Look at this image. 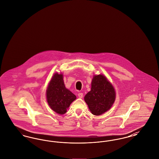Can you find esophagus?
Wrapping results in <instances>:
<instances>
[{"label": "esophagus", "mask_w": 159, "mask_h": 159, "mask_svg": "<svg viewBox=\"0 0 159 159\" xmlns=\"http://www.w3.org/2000/svg\"><path fill=\"white\" fill-rule=\"evenodd\" d=\"M83 94L82 93H78V97H79V98H82V97H83Z\"/></svg>", "instance_id": "esophagus-1"}]
</instances>
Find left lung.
<instances>
[{"label":"left lung","instance_id":"obj_1","mask_svg":"<svg viewBox=\"0 0 159 159\" xmlns=\"http://www.w3.org/2000/svg\"><path fill=\"white\" fill-rule=\"evenodd\" d=\"M116 99L113 86L106 76L95 75L91 83V91L84 97L92 114L99 116L110 109Z\"/></svg>","mask_w":159,"mask_h":159}]
</instances>
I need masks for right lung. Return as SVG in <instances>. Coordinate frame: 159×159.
Segmentation results:
<instances>
[{
    "instance_id": "add662e5",
    "label": "right lung",
    "mask_w": 159,
    "mask_h": 159,
    "mask_svg": "<svg viewBox=\"0 0 159 159\" xmlns=\"http://www.w3.org/2000/svg\"><path fill=\"white\" fill-rule=\"evenodd\" d=\"M47 102L50 108L59 114H64L76 99V95L67 89L64 83L62 74L55 73L47 88Z\"/></svg>"
}]
</instances>
